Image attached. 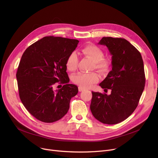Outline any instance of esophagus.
Segmentation results:
<instances>
[{"label":"esophagus","mask_w":158,"mask_h":158,"mask_svg":"<svg viewBox=\"0 0 158 158\" xmlns=\"http://www.w3.org/2000/svg\"><path fill=\"white\" fill-rule=\"evenodd\" d=\"M78 89H79V92H82V91H84L85 90V89L83 88H82V87H80V86H79L78 87Z\"/></svg>","instance_id":"obj_1"}]
</instances>
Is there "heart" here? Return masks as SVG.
I'll use <instances>...</instances> for the list:
<instances>
[{
    "label": "heart",
    "mask_w": 158,
    "mask_h": 158,
    "mask_svg": "<svg viewBox=\"0 0 158 158\" xmlns=\"http://www.w3.org/2000/svg\"><path fill=\"white\" fill-rule=\"evenodd\" d=\"M82 54L89 58L94 62L95 69L101 72H105L108 70L110 63L107 58L104 57L102 50L95 45H87L81 50ZM78 57L75 52H72L66 61V66L70 71L76 70L77 68ZM98 81V75L95 72L78 73L73 77V82L80 87L83 88H89L91 85Z\"/></svg>",
    "instance_id": "obj_1"
}]
</instances>
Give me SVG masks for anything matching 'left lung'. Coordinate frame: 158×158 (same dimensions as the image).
I'll list each match as a JSON object with an SVG mask.
<instances>
[{
    "label": "left lung",
    "instance_id": "left-lung-1",
    "mask_svg": "<svg viewBox=\"0 0 158 158\" xmlns=\"http://www.w3.org/2000/svg\"><path fill=\"white\" fill-rule=\"evenodd\" d=\"M98 44L106 45L112 55V70L99 84L111 94L92 92L90 110L103 123L117 124L127 118L138 105L145 85L142 55L127 40L103 37Z\"/></svg>",
    "mask_w": 158,
    "mask_h": 158
}]
</instances>
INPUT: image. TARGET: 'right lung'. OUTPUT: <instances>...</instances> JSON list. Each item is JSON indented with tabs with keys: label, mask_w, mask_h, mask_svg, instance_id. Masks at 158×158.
<instances>
[{
	"label": "right lung",
	"mask_w": 158,
	"mask_h": 158,
	"mask_svg": "<svg viewBox=\"0 0 158 158\" xmlns=\"http://www.w3.org/2000/svg\"><path fill=\"white\" fill-rule=\"evenodd\" d=\"M79 41L45 36L23 52L16 76L20 98L26 110L45 123L60 120L67 113L71 98L78 93L77 86L69 84L66 61ZM58 82L64 85L53 90Z\"/></svg>",
	"instance_id": "add662e5"
}]
</instances>
